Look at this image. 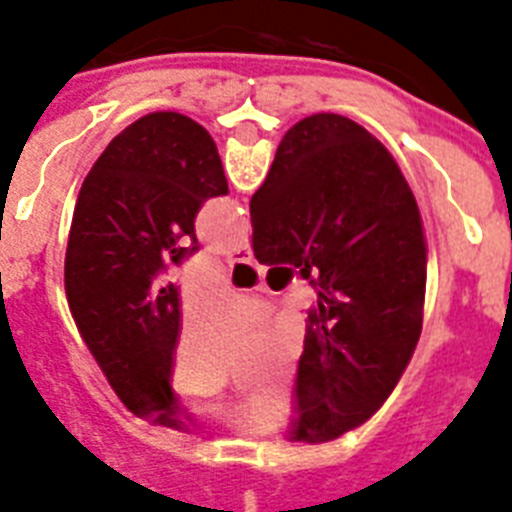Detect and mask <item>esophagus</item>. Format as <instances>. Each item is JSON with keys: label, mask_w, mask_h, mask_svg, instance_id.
Masks as SVG:
<instances>
[{"label": "esophagus", "mask_w": 512, "mask_h": 512, "mask_svg": "<svg viewBox=\"0 0 512 512\" xmlns=\"http://www.w3.org/2000/svg\"><path fill=\"white\" fill-rule=\"evenodd\" d=\"M228 260H231V263H252V249H249L247 241H236V244L228 249Z\"/></svg>", "instance_id": "1"}]
</instances>
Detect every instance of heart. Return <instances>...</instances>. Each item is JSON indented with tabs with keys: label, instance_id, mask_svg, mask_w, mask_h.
I'll return each mask as SVG.
<instances>
[{
	"label": "heart",
	"instance_id": "b5f03b06",
	"mask_svg": "<svg viewBox=\"0 0 512 512\" xmlns=\"http://www.w3.org/2000/svg\"><path fill=\"white\" fill-rule=\"evenodd\" d=\"M223 385L225 382H217V385H209V388H201V390H191V393L201 398H217L220 393H223Z\"/></svg>",
	"mask_w": 512,
	"mask_h": 512
}]
</instances>
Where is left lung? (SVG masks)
<instances>
[{
	"label": "left lung",
	"mask_w": 512,
	"mask_h": 512,
	"mask_svg": "<svg viewBox=\"0 0 512 512\" xmlns=\"http://www.w3.org/2000/svg\"><path fill=\"white\" fill-rule=\"evenodd\" d=\"M225 193L209 132L154 111L92 164L68 233L66 300L84 345L135 417L172 430H183L170 388L180 300L164 271L196 249L201 201Z\"/></svg>",
	"instance_id": "obj_1"
}]
</instances>
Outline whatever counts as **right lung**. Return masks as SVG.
Instances as JSON below:
<instances>
[{
    "instance_id": "right-lung-1",
    "label": "right lung",
    "mask_w": 512,
    "mask_h": 512,
    "mask_svg": "<svg viewBox=\"0 0 512 512\" xmlns=\"http://www.w3.org/2000/svg\"><path fill=\"white\" fill-rule=\"evenodd\" d=\"M249 212L260 263L319 271L292 441L327 444L361 428L412 361L428 281L420 207L372 132L313 114L281 138Z\"/></svg>"
}]
</instances>
